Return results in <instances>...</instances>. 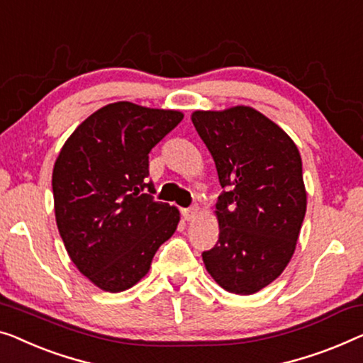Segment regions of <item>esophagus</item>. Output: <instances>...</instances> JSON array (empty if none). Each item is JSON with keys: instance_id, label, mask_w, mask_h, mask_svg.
Masks as SVG:
<instances>
[{"instance_id": "34e87169", "label": "esophagus", "mask_w": 363, "mask_h": 363, "mask_svg": "<svg viewBox=\"0 0 363 363\" xmlns=\"http://www.w3.org/2000/svg\"><path fill=\"white\" fill-rule=\"evenodd\" d=\"M198 214H199V209L196 206L188 208V209H182V216L185 220H194L198 218Z\"/></svg>"}]
</instances>
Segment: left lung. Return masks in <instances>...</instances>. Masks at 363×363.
<instances>
[{"label": "left lung", "instance_id": "8db88e82", "mask_svg": "<svg viewBox=\"0 0 363 363\" xmlns=\"http://www.w3.org/2000/svg\"><path fill=\"white\" fill-rule=\"evenodd\" d=\"M191 121L224 188L214 211L219 239L203 252L204 267L225 291L254 295L295 254L306 213L301 155L280 125L244 104L194 111Z\"/></svg>", "mask_w": 363, "mask_h": 363}]
</instances>
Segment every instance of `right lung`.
<instances>
[{
    "label": "right lung",
    "instance_id": "add662e5",
    "mask_svg": "<svg viewBox=\"0 0 363 363\" xmlns=\"http://www.w3.org/2000/svg\"><path fill=\"white\" fill-rule=\"evenodd\" d=\"M183 119L177 109L118 101L65 140L52 172L55 220L77 269L99 290H129L149 273L180 211L155 201L149 152Z\"/></svg>",
    "mask_w": 363,
    "mask_h": 363
}]
</instances>
